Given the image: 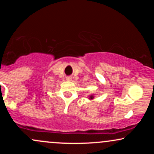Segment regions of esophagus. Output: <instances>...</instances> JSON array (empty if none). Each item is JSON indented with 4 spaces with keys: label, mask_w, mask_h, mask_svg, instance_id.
<instances>
[{
    "label": "esophagus",
    "mask_w": 154,
    "mask_h": 154,
    "mask_svg": "<svg viewBox=\"0 0 154 154\" xmlns=\"http://www.w3.org/2000/svg\"><path fill=\"white\" fill-rule=\"evenodd\" d=\"M72 78L71 77H66V80L67 81H72Z\"/></svg>",
    "instance_id": "obj_1"
}]
</instances>
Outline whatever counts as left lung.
Here are the masks:
<instances>
[{
	"mask_svg": "<svg viewBox=\"0 0 154 154\" xmlns=\"http://www.w3.org/2000/svg\"><path fill=\"white\" fill-rule=\"evenodd\" d=\"M93 98H94V95H90V96H89V99L92 100V99H93Z\"/></svg>",
	"mask_w": 154,
	"mask_h": 154,
	"instance_id": "obj_1",
	"label": "left lung"
}]
</instances>
